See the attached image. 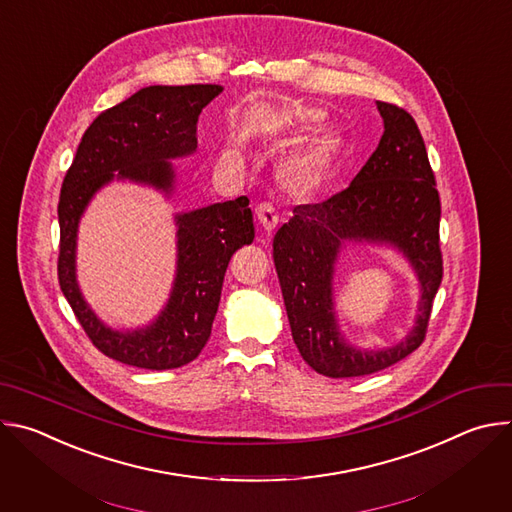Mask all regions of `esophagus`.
<instances>
[{
  "label": "esophagus",
  "mask_w": 512,
  "mask_h": 512,
  "mask_svg": "<svg viewBox=\"0 0 512 512\" xmlns=\"http://www.w3.org/2000/svg\"><path fill=\"white\" fill-rule=\"evenodd\" d=\"M255 214H257L259 223L263 225L265 231H273V229L277 227V223H279V214H277V210H275V206H273L271 202H261V204H257Z\"/></svg>",
  "instance_id": "1"
}]
</instances>
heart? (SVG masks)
I'll use <instances>...</instances> for the list:
<instances>
[{"label": "heart", "instance_id": "heart-1", "mask_svg": "<svg viewBox=\"0 0 512 512\" xmlns=\"http://www.w3.org/2000/svg\"><path fill=\"white\" fill-rule=\"evenodd\" d=\"M231 158H233V160H239L241 156H239V152H237V150H233V152H231ZM316 162H318V154H316V152H310V154H306V156H304V158L298 162V172L306 174V172H308V170H310V168H312Z\"/></svg>", "mask_w": 512, "mask_h": 512}]
</instances>
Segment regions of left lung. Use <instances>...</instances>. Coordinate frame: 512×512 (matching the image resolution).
Here are the masks:
<instances>
[{
	"mask_svg": "<svg viewBox=\"0 0 512 512\" xmlns=\"http://www.w3.org/2000/svg\"><path fill=\"white\" fill-rule=\"evenodd\" d=\"M385 131L379 148L348 188L318 204L294 208L273 239V261L291 336L310 367L330 379L373 375L417 350L427 334L433 298L444 277L440 249L442 202L415 119L393 103L377 101ZM346 238L387 240L414 263L422 306L414 332L393 349L360 353L337 334L331 308V273Z\"/></svg>",
	"mask_w": 512,
	"mask_h": 512,
	"instance_id": "obj_1",
	"label": "left lung"
}]
</instances>
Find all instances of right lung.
Wrapping results in <instances>:
<instances>
[{
    "mask_svg": "<svg viewBox=\"0 0 512 512\" xmlns=\"http://www.w3.org/2000/svg\"><path fill=\"white\" fill-rule=\"evenodd\" d=\"M221 85L148 87L103 111L85 131L58 200V283L85 334L105 356L148 371L178 369L210 338L229 261L255 237L249 198L178 214V275L162 316L131 334L103 326L85 304L75 277L79 218L91 196L119 178L172 190L170 158L196 150V123Z\"/></svg>",
    "mask_w": 512,
    "mask_h": 512,
    "instance_id": "1",
    "label": "right lung"
}]
</instances>
